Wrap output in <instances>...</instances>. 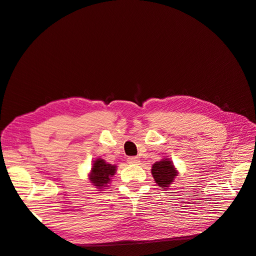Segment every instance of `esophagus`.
<instances>
[{
    "label": "esophagus",
    "instance_id": "1",
    "mask_svg": "<svg viewBox=\"0 0 256 256\" xmlns=\"http://www.w3.org/2000/svg\"><path fill=\"white\" fill-rule=\"evenodd\" d=\"M127 161H128V164H138V162H140V159H138V157H129L127 159Z\"/></svg>",
    "mask_w": 256,
    "mask_h": 256
}]
</instances>
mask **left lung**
Here are the masks:
<instances>
[{
    "label": "left lung",
    "mask_w": 256,
    "mask_h": 256,
    "mask_svg": "<svg viewBox=\"0 0 256 256\" xmlns=\"http://www.w3.org/2000/svg\"><path fill=\"white\" fill-rule=\"evenodd\" d=\"M152 175L160 188L168 189L178 176V171L170 158H162L152 166Z\"/></svg>",
    "instance_id": "1"
}]
</instances>
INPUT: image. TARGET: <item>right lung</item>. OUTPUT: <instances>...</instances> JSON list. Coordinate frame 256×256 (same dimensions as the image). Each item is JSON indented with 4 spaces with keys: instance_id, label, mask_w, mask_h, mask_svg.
I'll return each mask as SVG.
<instances>
[{
    "instance_id": "1",
    "label": "right lung",
    "mask_w": 256,
    "mask_h": 256,
    "mask_svg": "<svg viewBox=\"0 0 256 256\" xmlns=\"http://www.w3.org/2000/svg\"><path fill=\"white\" fill-rule=\"evenodd\" d=\"M118 166L110 164L102 158L92 160V168L88 173V180L95 186L98 191H104L110 187L112 177L115 175Z\"/></svg>"
}]
</instances>
